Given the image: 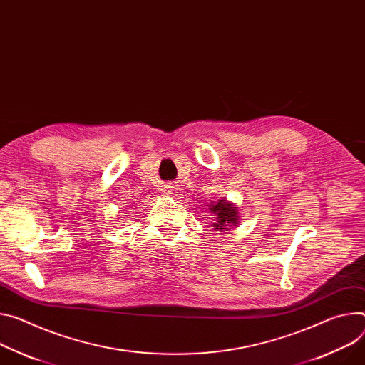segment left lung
Segmentation results:
<instances>
[{"label": "left lung", "mask_w": 365, "mask_h": 365, "mask_svg": "<svg viewBox=\"0 0 365 365\" xmlns=\"http://www.w3.org/2000/svg\"><path fill=\"white\" fill-rule=\"evenodd\" d=\"M210 210L217 215V222L214 227L220 228V231L222 228H225L224 231H228L227 227L237 224V210L235 205L227 204L225 200H221L218 204L211 205Z\"/></svg>", "instance_id": "obj_1"}]
</instances>
